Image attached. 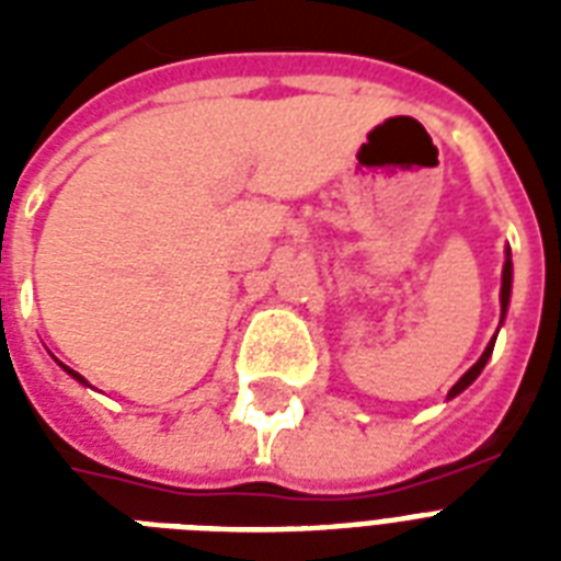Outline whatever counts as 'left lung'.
<instances>
[{
	"label": "left lung",
	"instance_id": "left-lung-1",
	"mask_svg": "<svg viewBox=\"0 0 561 561\" xmlns=\"http://www.w3.org/2000/svg\"><path fill=\"white\" fill-rule=\"evenodd\" d=\"M510 297H513V253H510V247H506V259H504V273H501V323H504V317H506V308H510ZM501 329V325H497ZM497 337V334H495ZM495 337L489 341V346L483 350V355L478 358V364L469 369V373L462 375L460 381L454 383L451 390H448V399H454V396H460L466 387H469L474 378H478L480 373H483V367H486V360L492 358V350H495Z\"/></svg>",
	"mask_w": 561,
	"mask_h": 561
}]
</instances>
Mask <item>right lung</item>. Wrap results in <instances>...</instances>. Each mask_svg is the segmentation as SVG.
<instances>
[{
  "mask_svg": "<svg viewBox=\"0 0 561 561\" xmlns=\"http://www.w3.org/2000/svg\"><path fill=\"white\" fill-rule=\"evenodd\" d=\"M57 364H60V360H57ZM60 367H64V369H66V373L72 375L75 381H78V383H83V387H90V383H87V378H83V375H81V373H75V369H69V367H66V364H60Z\"/></svg>",
  "mask_w": 561,
  "mask_h": 561,
  "instance_id": "add662e5",
  "label": "right lung"
}]
</instances>
